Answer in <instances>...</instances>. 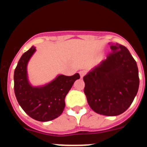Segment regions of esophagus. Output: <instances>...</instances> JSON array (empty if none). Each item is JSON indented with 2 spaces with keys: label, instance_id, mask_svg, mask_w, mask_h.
Segmentation results:
<instances>
[{
  "label": "esophagus",
  "instance_id": "obj_1",
  "mask_svg": "<svg viewBox=\"0 0 147 147\" xmlns=\"http://www.w3.org/2000/svg\"><path fill=\"white\" fill-rule=\"evenodd\" d=\"M80 77L83 78V76H85V72L84 71H80Z\"/></svg>",
  "mask_w": 147,
  "mask_h": 147
}]
</instances>
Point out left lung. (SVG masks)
<instances>
[{
    "instance_id": "obj_1",
    "label": "left lung",
    "mask_w": 147,
    "mask_h": 147,
    "mask_svg": "<svg viewBox=\"0 0 147 147\" xmlns=\"http://www.w3.org/2000/svg\"><path fill=\"white\" fill-rule=\"evenodd\" d=\"M107 59L83 77L90 107L97 113L115 116L125 112L138 90L137 63L121 44L110 45Z\"/></svg>"
}]
</instances>
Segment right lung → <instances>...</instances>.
Segmentation results:
<instances>
[{
	"instance_id": "right-lung-1",
	"label": "right lung",
	"mask_w": 147,
	"mask_h": 147,
	"mask_svg": "<svg viewBox=\"0 0 147 147\" xmlns=\"http://www.w3.org/2000/svg\"><path fill=\"white\" fill-rule=\"evenodd\" d=\"M35 51L32 47L22 55L14 73V90L18 103L26 113L39 121H49L57 118L64 110L66 95L80 74L59 75L54 81L40 88H33L27 79L26 67Z\"/></svg>"
}]
</instances>
